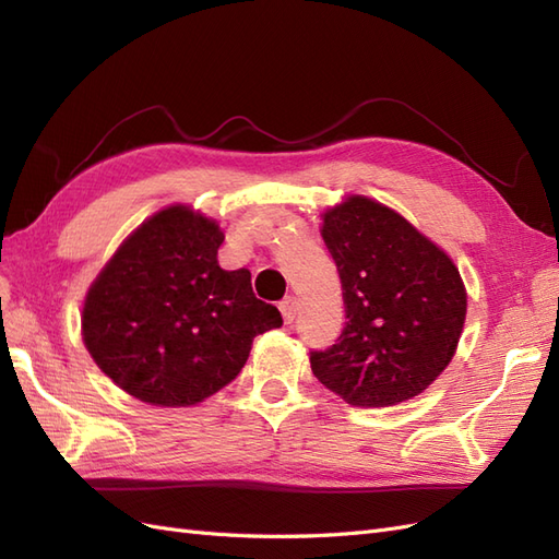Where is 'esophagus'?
Returning <instances> with one entry per match:
<instances>
[{
	"label": "esophagus",
	"mask_w": 559,
	"mask_h": 559,
	"mask_svg": "<svg viewBox=\"0 0 559 559\" xmlns=\"http://www.w3.org/2000/svg\"><path fill=\"white\" fill-rule=\"evenodd\" d=\"M280 312H282V317H284V324H294L296 312H298L296 298H294V296H286V298L280 302Z\"/></svg>",
	"instance_id": "obj_1"
}]
</instances>
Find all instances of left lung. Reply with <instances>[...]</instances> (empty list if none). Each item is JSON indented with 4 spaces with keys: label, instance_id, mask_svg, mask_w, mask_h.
I'll list each match as a JSON object with an SVG mask.
<instances>
[{
    "label": "left lung",
    "instance_id": "1",
    "mask_svg": "<svg viewBox=\"0 0 559 559\" xmlns=\"http://www.w3.org/2000/svg\"><path fill=\"white\" fill-rule=\"evenodd\" d=\"M321 238L341 273L347 321L335 345L310 352L314 378L361 408L421 394L464 329L460 270L401 214L364 195L329 210Z\"/></svg>",
    "mask_w": 559,
    "mask_h": 559
}]
</instances>
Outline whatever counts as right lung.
<instances>
[{
	"mask_svg": "<svg viewBox=\"0 0 559 559\" xmlns=\"http://www.w3.org/2000/svg\"><path fill=\"white\" fill-rule=\"evenodd\" d=\"M224 233L183 205L118 247L83 306V343L105 373L151 405H193L242 370L251 341L282 326L251 292L247 267L224 270Z\"/></svg>",
	"mask_w": 559,
	"mask_h": 559,
	"instance_id": "add662e5",
	"label": "right lung"
}]
</instances>
